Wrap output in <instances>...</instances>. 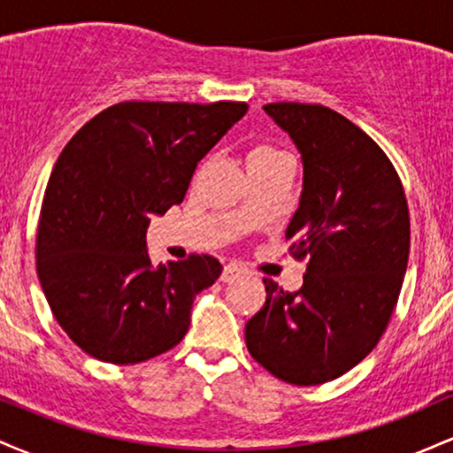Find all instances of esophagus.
<instances>
[{
  "label": "esophagus",
  "mask_w": 453,
  "mask_h": 453,
  "mask_svg": "<svg viewBox=\"0 0 453 453\" xmlns=\"http://www.w3.org/2000/svg\"><path fill=\"white\" fill-rule=\"evenodd\" d=\"M242 274V270L236 266V264H227L226 268H223V273H221V280L223 283H234V280H236L238 277H241Z\"/></svg>",
  "instance_id": "34e87169"
}]
</instances>
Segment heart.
<instances>
[{"mask_svg":"<svg viewBox=\"0 0 453 453\" xmlns=\"http://www.w3.org/2000/svg\"><path fill=\"white\" fill-rule=\"evenodd\" d=\"M268 153H279V150L270 147H257L256 150H251V155H268Z\"/></svg>","mask_w":453,"mask_h":453,"instance_id":"obj_1","label":"heart"}]
</instances>
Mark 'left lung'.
I'll list each match as a JSON object with an SVG mask.
<instances>
[{
  "mask_svg": "<svg viewBox=\"0 0 453 453\" xmlns=\"http://www.w3.org/2000/svg\"><path fill=\"white\" fill-rule=\"evenodd\" d=\"M264 111L303 157V194L285 238L309 264L294 294L264 279L266 303L244 341L270 375L319 386L360 364L386 332L409 259L407 197L388 155L342 114L298 102Z\"/></svg>",
  "mask_w": 453,
  "mask_h": 453,
  "instance_id": "1",
  "label": "left lung"
}]
</instances>
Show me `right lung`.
Returning <instances> with one entry per match:
<instances>
[{
    "instance_id": "right-lung-1",
    "label": "right lung",
    "mask_w": 453,
    "mask_h": 453,
    "mask_svg": "<svg viewBox=\"0 0 453 453\" xmlns=\"http://www.w3.org/2000/svg\"><path fill=\"white\" fill-rule=\"evenodd\" d=\"M249 106L244 102H121L65 144L44 191L35 264L65 334L108 364L173 349L191 304L221 274L211 256L153 266L150 215L180 204L197 161Z\"/></svg>"
}]
</instances>
